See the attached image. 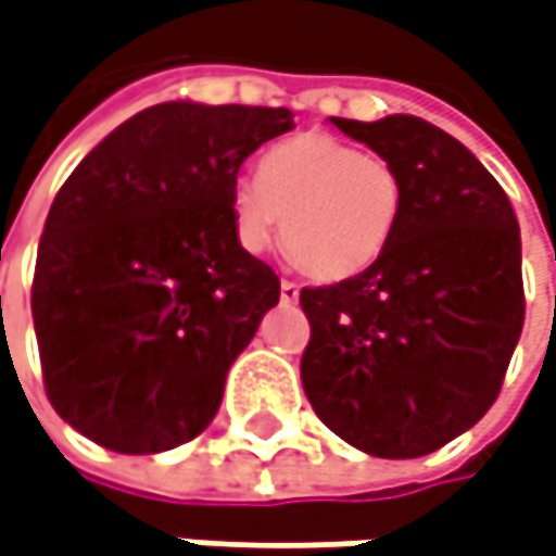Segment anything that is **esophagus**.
<instances>
[{"instance_id":"34e87169","label":"esophagus","mask_w":556,"mask_h":556,"mask_svg":"<svg viewBox=\"0 0 556 556\" xmlns=\"http://www.w3.org/2000/svg\"><path fill=\"white\" fill-rule=\"evenodd\" d=\"M298 298H301V288L294 281H281V301L285 304H298Z\"/></svg>"}]
</instances>
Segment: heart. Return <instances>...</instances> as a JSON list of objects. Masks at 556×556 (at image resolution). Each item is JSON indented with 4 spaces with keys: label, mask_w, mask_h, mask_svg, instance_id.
<instances>
[{
    "label": "heart",
    "mask_w": 556,
    "mask_h": 556,
    "mask_svg": "<svg viewBox=\"0 0 556 556\" xmlns=\"http://www.w3.org/2000/svg\"><path fill=\"white\" fill-rule=\"evenodd\" d=\"M403 204L396 169L329 134L278 143L233 185V227L249 252H265L281 224L288 255L319 281L355 278L390 243Z\"/></svg>",
    "instance_id": "obj_1"
}]
</instances>
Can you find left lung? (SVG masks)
I'll list each match as a JSON object with an SVG mask.
<instances>
[{
    "instance_id": "1",
    "label": "left lung",
    "mask_w": 556,
    "mask_h": 556,
    "mask_svg": "<svg viewBox=\"0 0 556 556\" xmlns=\"http://www.w3.org/2000/svg\"><path fill=\"white\" fill-rule=\"evenodd\" d=\"M403 181L381 258L304 288L313 413L375 457L439 452L496 403L525 323L521 237L500 181L452 134L413 114L332 117Z\"/></svg>"
}]
</instances>
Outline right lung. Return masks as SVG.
<instances>
[{"label":"right lung","instance_id":"right-lung-1","mask_svg":"<svg viewBox=\"0 0 556 556\" xmlns=\"http://www.w3.org/2000/svg\"><path fill=\"white\" fill-rule=\"evenodd\" d=\"M288 108L163 102L114 127L56 191L31 313L47 400L121 454L201 435L281 298L233 227L237 173Z\"/></svg>","mask_w":556,"mask_h":556}]
</instances>
